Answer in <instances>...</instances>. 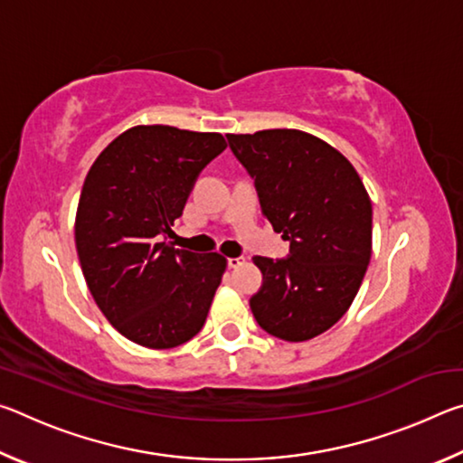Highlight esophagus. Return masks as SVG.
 <instances>
[{
	"label": "esophagus",
	"mask_w": 463,
	"mask_h": 463,
	"mask_svg": "<svg viewBox=\"0 0 463 463\" xmlns=\"http://www.w3.org/2000/svg\"><path fill=\"white\" fill-rule=\"evenodd\" d=\"M226 263H229L231 269H234V268H239V265L245 263V260H242V257H229V260H226Z\"/></svg>",
	"instance_id": "obj_1"
}]
</instances>
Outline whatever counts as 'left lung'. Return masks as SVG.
I'll return each mask as SVG.
<instances>
[{
    "mask_svg": "<svg viewBox=\"0 0 463 463\" xmlns=\"http://www.w3.org/2000/svg\"><path fill=\"white\" fill-rule=\"evenodd\" d=\"M253 177L263 216L289 257H253L263 286L250 310L289 343L325 333L349 310L372 257V200L355 167L325 140L294 128L226 135Z\"/></svg>",
    "mask_w": 463,
    "mask_h": 463,
    "instance_id": "1",
    "label": "left lung"
}]
</instances>
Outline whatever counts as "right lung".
I'll list each match as a JSON object with an SVG mask.
<instances>
[{"instance_id": "right-lung-1", "label": "right lung", "mask_w": 463, "mask_h": 463, "mask_svg": "<svg viewBox=\"0 0 463 463\" xmlns=\"http://www.w3.org/2000/svg\"><path fill=\"white\" fill-rule=\"evenodd\" d=\"M226 148L218 132L132 127L93 161L75 216L83 278L108 323L148 349L200 333L226 260L161 241L200 171Z\"/></svg>"}]
</instances>
